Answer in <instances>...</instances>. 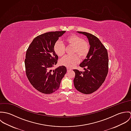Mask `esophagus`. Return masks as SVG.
<instances>
[{"instance_id":"obj_1","label":"esophagus","mask_w":131,"mask_h":131,"mask_svg":"<svg viewBox=\"0 0 131 131\" xmlns=\"http://www.w3.org/2000/svg\"><path fill=\"white\" fill-rule=\"evenodd\" d=\"M71 70H71V69H70V68H67V71H68V72H69V71H71Z\"/></svg>"}]
</instances>
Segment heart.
Segmentation results:
<instances>
[{
  "label": "heart",
  "instance_id": "1",
  "mask_svg": "<svg viewBox=\"0 0 131 131\" xmlns=\"http://www.w3.org/2000/svg\"><path fill=\"white\" fill-rule=\"evenodd\" d=\"M65 42L67 46H73L71 56H64L59 60L61 65L71 68L77 64L79 61V58L85 59L90 51V44L87 41L77 35L73 34L66 38ZM54 51L57 56H64L66 51V46L60 41H57L54 45Z\"/></svg>",
  "mask_w": 131,
  "mask_h": 131
}]
</instances>
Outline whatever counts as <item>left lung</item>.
Returning <instances> with one entry per match:
<instances>
[{
    "label": "left lung",
    "mask_w": 131,
    "mask_h": 131,
    "mask_svg": "<svg viewBox=\"0 0 131 131\" xmlns=\"http://www.w3.org/2000/svg\"><path fill=\"white\" fill-rule=\"evenodd\" d=\"M88 38L90 45L87 58L80 64L84 72L75 69L74 83L75 89L85 94L92 93L103 83L108 72V56L107 49L99 39L85 32H78Z\"/></svg>",
    "instance_id": "8db88e82"
}]
</instances>
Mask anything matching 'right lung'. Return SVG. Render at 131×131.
Masks as SVG:
<instances>
[{
  "mask_svg": "<svg viewBox=\"0 0 131 131\" xmlns=\"http://www.w3.org/2000/svg\"><path fill=\"white\" fill-rule=\"evenodd\" d=\"M66 32H50L40 35L33 39L27 50L26 74L31 85L41 93L49 94L58 90L67 73L63 66L51 69L58 58L54 51V45Z\"/></svg>",
  "mask_w": 131,
  "mask_h": 131,
  "instance_id": "1",
  "label": "right lung"
}]
</instances>
